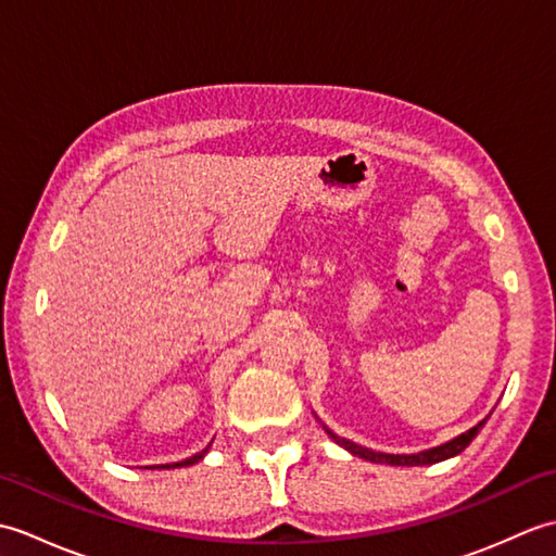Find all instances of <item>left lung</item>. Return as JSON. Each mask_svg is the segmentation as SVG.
<instances>
[{
  "label": "left lung",
  "mask_w": 556,
  "mask_h": 556,
  "mask_svg": "<svg viewBox=\"0 0 556 556\" xmlns=\"http://www.w3.org/2000/svg\"><path fill=\"white\" fill-rule=\"evenodd\" d=\"M485 422H488V418L480 420V422L476 425V428H470L468 432L454 437V440H448V442H444V444H440V446H432V448H428V452H420V454H382V452H372V448H368V446H361V444H356V442L344 440V437L334 434L329 428H325V432H327L329 437H332V440H334L339 446H344L346 452L356 454V456H361V458H365V460H375V464H389V466H430V464H440V460L452 458V456L464 452V448H466L470 442H473V437L482 430V425H485Z\"/></svg>",
  "instance_id": "left-lung-1"
}]
</instances>
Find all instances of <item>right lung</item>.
Returning <instances> with one entry per match:
<instances>
[{
    "label": "right lung",
    "mask_w": 556,
    "mask_h": 556,
    "mask_svg": "<svg viewBox=\"0 0 556 556\" xmlns=\"http://www.w3.org/2000/svg\"><path fill=\"white\" fill-rule=\"evenodd\" d=\"M210 444H212V442H210ZM210 444L203 448V452L193 454L191 458H184V460H179V464H162V466H150V468H184V466H193V464H198V460L210 452Z\"/></svg>",
    "instance_id": "obj_1"
}]
</instances>
